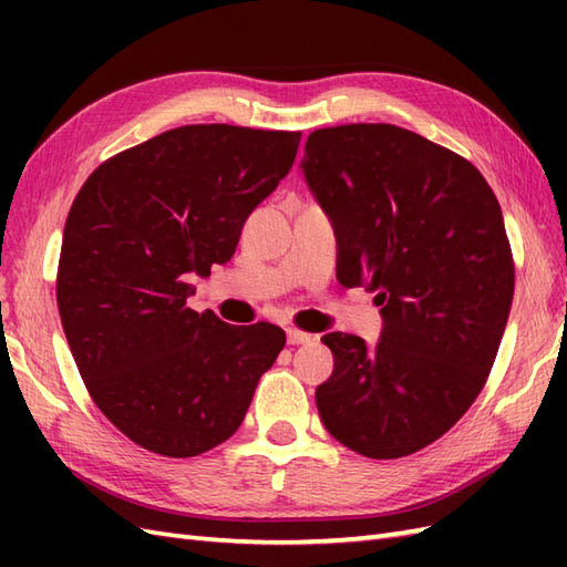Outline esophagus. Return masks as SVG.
<instances>
[{
	"label": "esophagus",
	"instance_id": "1",
	"mask_svg": "<svg viewBox=\"0 0 567 567\" xmlns=\"http://www.w3.org/2000/svg\"><path fill=\"white\" fill-rule=\"evenodd\" d=\"M315 336L305 333V331H297V329H287V343L290 346H302V343H311Z\"/></svg>",
	"mask_w": 567,
	"mask_h": 567
}]
</instances>
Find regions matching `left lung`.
<instances>
[{
	"instance_id": "8db88e82",
	"label": "left lung",
	"mask_w": 567,
	"mask_h": 567,
	"mask_svg": "<svg viewBox=\"0 0 567 567\" xmlns=\"http://www.w3.org/2000/svg\"><path fill=\"white\" fill-rule=\"evenodd\" d=\"M336 231V280L378 292L375 346L333 331L317 409L331 436L390 461L441 439L497 358L514 262L495 192L473 163L392 124L309 134L299 163Z\"/></svg>"
}]
</instances>
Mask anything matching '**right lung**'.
I'll return each instance as SVG.
<instances>
[{
	"mask_svg": "<svg viewBox=\"0 0 567 567\" xmlns=\"http://www.w3.org/2000/svg\"><path fill=\"white\" fill-rule=\"evenodd\" d=\"M299 131L179 126L102 163L72 202L58 311L94 404L146 451L192 457L234 436L285 348L268 321L187 307L192 275L236 252L290 173Z\"/></svg>",
	"mask_w": 567,
	"mask_h": 567,
	"instance_id": "1",
	"label": "right lung"
}]
</instances>
